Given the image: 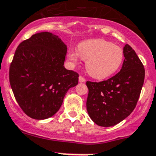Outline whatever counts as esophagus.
Returning <instances> with one entry per match:
<instances>
[{"label":"esophagus","instance_id":"obj_1","mask_svg":"<svg viewBox=\"0 0 156 156\" xmlns=\"http://www.w3.org/2000/svg\"><path fill=\"white\" fill-rule=\"evenodd\" d=\"M85 81H86V80H85L83 76H79V82H80V83H84Z\"/></svg>","mask_w":156,"mask_h":156}]
</instances>
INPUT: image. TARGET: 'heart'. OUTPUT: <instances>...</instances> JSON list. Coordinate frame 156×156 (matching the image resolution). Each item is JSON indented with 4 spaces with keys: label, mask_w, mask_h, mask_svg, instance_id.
Instances as JSON below:
<instances>
[{
    "label": "heart",
    "mask_w": 156,
    "mask_h": 156,
    "mask_svg": "<svg viewBox=\"0 0 156 156\" xmlns=\"http://www.w3.org/2000/svg\"><path fill=\"white\" fill-rule=\"evenodd\" d=\"M68 60L76 65L79 58L85 61V68L94 79L103 80L112 76L124 61L122 48L102 38L88 39L77 46V52L69 50Z\"/></svg>",
    "instance_id": "1"
}]
</instances>
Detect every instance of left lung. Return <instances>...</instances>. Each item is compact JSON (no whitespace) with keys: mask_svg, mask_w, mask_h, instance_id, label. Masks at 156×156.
<instances>
[{"mask_svg":"<svg viewBox=\"0 0 156 156\" xmlns=\"http://www.w3.org/2000/svg\"><path fill=\"white\" fill-rule=\"evenodd\" d=\"M125 60L119 73L99 83L87 81V110L98 126L110 127L126 119L135 109L144 81V65L133 48H123Z\"/></svg>","mask_w":156,"mask_h":156,"instance_id":"left-lung-1","label":"left lung"}]
</instances>
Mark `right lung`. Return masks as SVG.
Returning a JSON list of instances; mask_svg holds the SVG:
<instances>
[{
	"label": "right lung",
	"instance_id": "add662e5",
	"mask_svg": "<svg viewBox=\"0 0 156 156\" xmlns=\"http://www.w3.org/2000/svg\"><path fill=\"white\" fill-rule=\"evenodd\" d=\"M67 46L54 34L36 33L21 42L9 69L15 98L23 112L36 120L58 112L79 75L64 66Z\"/></svg>",
	"mask_w": 156,
	"mask_h": 156
}]
</instances>
